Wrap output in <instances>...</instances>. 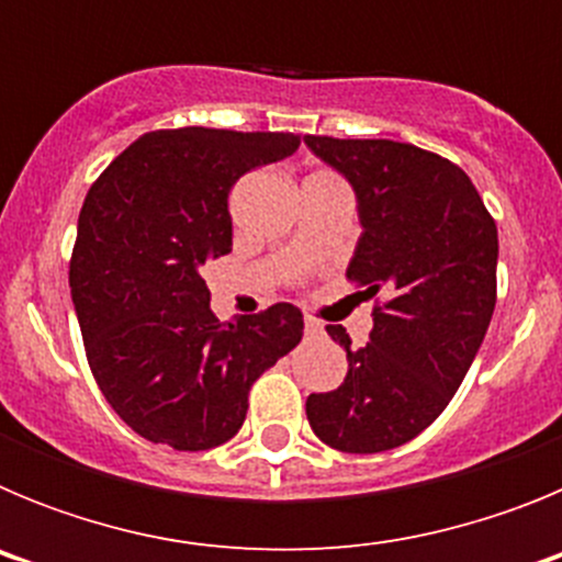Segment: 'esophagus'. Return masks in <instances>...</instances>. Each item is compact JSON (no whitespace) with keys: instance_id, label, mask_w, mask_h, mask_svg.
Instances as JSON below:
<instances>
[{"instance_id":"34e87169","label":"esophagus","mask_w":562,"mask_h":562,"mask_svg":"<svg viewBox=\"0 0 562 562\" xmlns=\"http://www.w3.org/2000/svg\"><path fill=\"white\" fill-rule=\"evenodd\" d=\"M304 331L310 337H315V335H321V331H324V326L317 324L315 317H304Z\"/></svg>"}]
</instances>
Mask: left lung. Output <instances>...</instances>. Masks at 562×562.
Here are the masks:
<instances>
[{
  "instance_id": "8db88e82",
  "label": "left lung",
  "mask_w": 562,
  "mask_h": 562,
  "mask_svg": "<svg viewBox=\"0 0 562 562\" xmlns=\"http://www.w3.org/2000/svg\"><path fill=\"white\" fill-rule=\"evenodd\" d=\"M306 146L351 182L362 236L346 278L376 297L369 342L351 349L340 389L310 394L306 419L342 453L400 448L448 408L495 310L498 227L456 162L396 140Z\"/></svg>"
}]
</instances>
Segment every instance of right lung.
I'll use <instances>...</instances> for the list:
<instances>
[{
  "label": "right lung",
  "instance_id": "obj_1",
  "mask_svg": "<svg viewBox=\"0 0 562 562\" xmlns=\"http://www.w3.org/2000/svg\"><path fill=\"white\" fill-rule=\"evenodd\" d=\"M290 132L160 128L92 182L69 258L89 369L134 434L211 450L238 434L252 382L290 355L304 315L276 304L222 324L202 267L227 256V193L238 177L290 157Z\"/></svg>",
  "mask_w": 562,
  "mask_h": 562
}]
</instances>
